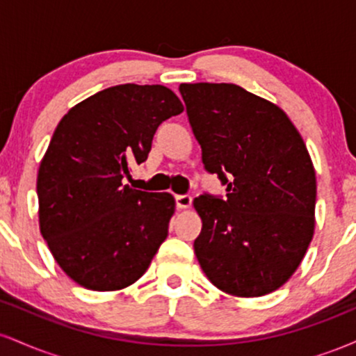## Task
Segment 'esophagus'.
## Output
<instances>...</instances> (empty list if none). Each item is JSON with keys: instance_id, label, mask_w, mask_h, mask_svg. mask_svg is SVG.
<instances>
[{"instance_id": "34e87169", "label": "esophagus", "mask_w": 356, "mask_h": 356, "mask_svg": "<svg viewBox=\"0 0 356 356\" xmlns=\"http://www.w3.org/2000/svg\"><path fill=\"white\" fill-rule=\"evenodd\" d=\"M191 204H192V197L189 194L175 195V206H177V209H187V207H191Z\"/></svg>"}]
</instances>
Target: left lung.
<instances>
[{
	"label": "left lung",
	"instance_id": "obj_1",
	"mask_svg": "<svg viewBox=\"0 0 356 356\" xmlns=\"http://www.w3.org/2000/svg\"><path fill=\"white\" fill-rule=\"evenodd\" d=\"M207 172L226 199H194L202 231L194 251L220 291H276L303 261L314 232L316 175L303 138L277 105L234 83H182Z\"/></svg>",
	"mask_w": 356,
	"mask_h": 356
}]
</instances>
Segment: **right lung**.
<instances>
[{
  "instance_id": "right-lung-1",
  "label": "right lung",
  "mask_w": 356,
  "mask_h": 356,
  "mask_svg": "<svg viewBox=\"0 0 356 356\" xmlns=\"http://www.w3.org/2000/svg\"><path fill=\"white\" fill-rule=\"evenodd\" d=\"M184 110L162 85L125 83L88 97L56 125L38 169L40 231L58 266L93 291L140 277L169 234V192L124 184L157 127Z\"/></svg>"
}]
</instances>
